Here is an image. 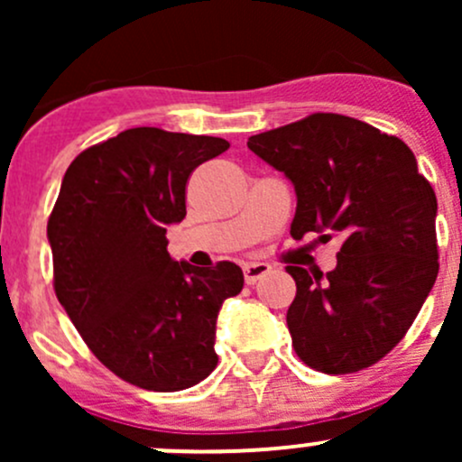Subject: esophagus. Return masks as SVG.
Returning <instances> with one entry per match:
<instances>
[{"label":"esophagus","mask_w":462,"mask_h":462,"mask_svg":"<svg viewBox=\"0 0 462 462\" xmlns=\"http://www.w3.org/2000/svg\"><path fill=\"white\" fill-rule=\"evenodd\" d=\"M272 272L267 263H249L243 267V275H245V284H256L263 275H267Z\"/></svg>","instance_id":"34e87169"}]
</instances>
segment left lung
Here are the masks:
<instances>
[{
  "label": "left lung",
  "mask_w": 462,
  "mask_h": 462,
  "mask_svg": "<svg viewBox=\"0 0 462 462\" xmlns=\"http://www.w3.org/2000/svg\"><path fill=\"white\" fill-rule=\"evenodd\" d=\"M298 195L291 236H338L323 275L289 264L298 284L286 326L295 354L321 374L371 367L404 338L439 273L437 195L411 147L365 121L315 113L249 136Z\"/></svg>",
  "instance_id": "8db88e82"
}]
</instances>
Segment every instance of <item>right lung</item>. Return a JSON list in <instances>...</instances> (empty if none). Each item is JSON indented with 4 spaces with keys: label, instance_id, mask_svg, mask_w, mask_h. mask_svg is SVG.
I'll return each mask as SVG.
<instances>
[{
    "label": "right lung",
    "instance_id": "1",
    "mask_svg": "<svg viewBox=\"0 0 462 462\" xmlns=\"http://www.w3.org/2000/svg\"><path fill=\"white\" fill-rule=\"evenodd\" d=\"M217 136L132 128L69 164L47 221L54 291L88 349L147 391H182L217 367V315L243 289L235 263L193 267L167 252L195 167Z\"/></svg>",
    "mask_w": 462,
    "mask_h": 462
}]
</instances>
